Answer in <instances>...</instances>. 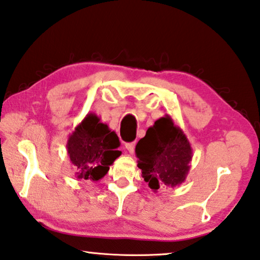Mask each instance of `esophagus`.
Returning a JSON list of instances; mask_svg holds the SVG:
<instances>
[{"label": "esophagus", "instance_id": "esophagus-1", "mask_svg": "<svg viewBox=\"0 0 260 260\" xmlns=\"http://www.w3.org/2000/svg\"><path fill=\"white\" fill-rule=\"evenodd\" d=\"M125 148H126V150L129 154H133L134 153V149H135V143H133V142H132V143H126Z\"/></svg>", "mask_w": 260, "mask_h": 260}]
</instances>
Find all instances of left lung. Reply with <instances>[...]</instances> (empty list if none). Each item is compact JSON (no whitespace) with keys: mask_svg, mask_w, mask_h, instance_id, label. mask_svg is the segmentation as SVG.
<instances>
[{"mask_svg":"<svg viewBox=\"0 0 260 260\" xmlns=\"http://www.w3.org/2000/svg\"><path fill=\"white\" fill-rule=\"evenodd\" d=\"M138 167L148 187L175 188L183 183L190 169L192 148L180 127L168 114L154 122L135 147Z\"/></svg>","mask_w":260,"mask_h":260,"instance_id":"left-lung-1","label":"left lung"}]
</instances>
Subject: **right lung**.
<instances>
[{
    "instance_id": "obj_1",
    "label": "right lung",
    "mask_w": 260,
    "mask_h": 260,
    "mask_svg": "<svg viewBox=\"0 0 260 260\" xmlns=\"http://www.w3.org/2000/svg\"><path fill=\"white\" fill-rule=\"evenodd\" d=\"M117 133L100 121L94 113H88L69 135L67 148L70 161L78 180L99 181L110 166L120 156Z\"/></svg>"
}]
</instances>
